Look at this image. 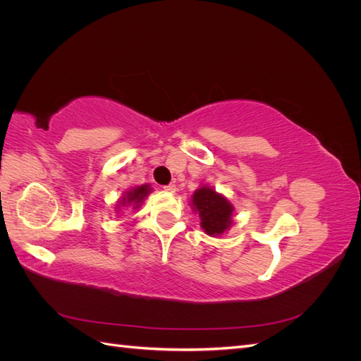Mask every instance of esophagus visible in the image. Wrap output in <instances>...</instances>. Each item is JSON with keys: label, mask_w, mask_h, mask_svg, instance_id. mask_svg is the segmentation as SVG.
Instances as JSON below:
<instances>
[{"label": "esophagus", "mask_w": 361, "mask_h": 361, "mask_svg": "<svg viewBox=\"0 0 361 361\" xmlns=\"http://www.w3.org/2000/svg\"><path fill=\"white\" fill-rule=\"evenodd\" d=\"M164 190H166L167 192H174V191H176V185H174V183L166 185V187H164Z\"/></svg>", "instance_id": "obj_1"}]
</instances>
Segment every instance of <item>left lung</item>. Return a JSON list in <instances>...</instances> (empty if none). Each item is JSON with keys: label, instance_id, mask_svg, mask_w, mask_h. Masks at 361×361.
Segmentation results:
<instances>
[{"label": "left lung", "instance_id": "1", "mask_svg": "<svg viewBox=\"0 0 361 361\" xmlns=\"http://www.w3.org/2000/svg\"><path fill=\"white\" fill-rule=\"evenodd\" d=\"M191 209L199 214L200 226L206 235L220 238L233 226L235 206L224 194L207 183H202L190 199Z\"/></svg>", "mask_w": 361, "mask_h": 361}]
</instances>
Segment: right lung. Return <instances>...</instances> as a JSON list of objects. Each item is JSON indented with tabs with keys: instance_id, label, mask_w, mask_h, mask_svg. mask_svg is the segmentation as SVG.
I'll list each match as a JSON object with an SVG mask.
<instances>
[{
	"instance_id": "right-lung-1",
	"label": "right lung",
	"mask_w": 361,
	"mask_h": 361,
	"mask_svg": "<svg viewBox=\"0 0 361 361\" xmlns=\"http://www.w3.org/2000/svg\"><path fill=\"white\" fill-rule=\"evenodd\" d=\"M154 191V188L150 187L149 183H143V185H135V187H130L126 192L122 194V197H120L116 203L114 211L116 214H118L122 209H138V207L143 204V202L146 200L147 195Z\"/></svg>"
}]
</instances>
